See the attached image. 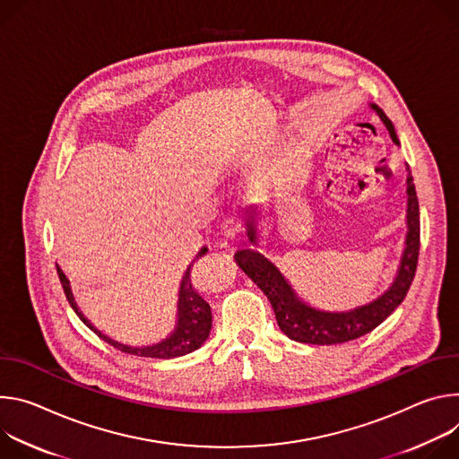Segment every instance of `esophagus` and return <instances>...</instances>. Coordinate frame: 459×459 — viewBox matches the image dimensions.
I'll use <instances>...</instances> for the list:
<instances>
[{
    "label": "esophagus",
    "mask_w": 459,
    "mask_h": 459,
    "mask_svg": "<svg viewBox=\"0 0 459 459\" xmlns=\"http://www.w3.org/2000/svg\"><path fill=\"white\" fill-rule=\"evenodd\" d=\"M244 230V221L238 213H233L230 217L224 219L222 222V233L228 237V238H235L237 235H240V231Z\"/></svg>",
    "instance_id": "1"
}]
</instances>
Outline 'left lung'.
I'll list each match as a JSON object with an SVG mask.
<instances>
[{
  "instance_id": "left-lung-1",
  "label": "left lung",
  "mask_w": 459,
  "mask_h": 459,
  "mask_svg": "<svg viewBox=\"0 0 459 459\" xmlns=\"http://www.w3.org/2000/svg\"><path fill=\"white\" fill-rule=\"evenodd\" d=\"M372 108L386 126L392 140L399 143L388 117L377 109V106ZM406 195H409V213H406L409 233H406V247L397 277L386 293L351 312L330 314L308 307L293 293L282 273L266 257H263L259 251L247 247L235 253L237 264L264 291L272 302L277 325L284 335L307 344H339L372 332L399 307L406 297V291L411 290L420 257V204L411 171L409 177H406ZM253 215H255V210H251L247 221V238L251 244H257V226Z\"/></svg>"
}]
</instances>
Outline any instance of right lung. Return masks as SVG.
<instances>
[{
  "instance_id": "add662e5",
  "label": "right lung",
  "mask_w": 459,
  "mask_h": 459,
  "mask_svg": "<svg viewBox=\"0 0 459 459\" xmlns=\"http://www.w3.org/2000/svg\"><path fill=\"white\" fill-rule=\"evenodd\" d=\"M208 253V247H202L196 255V261L200 257H204ZM193 264L187 268L182 284H180V299H178V323H177V330L171 333V337H168L166 341L152 344V346H127L122 342L113 341L111 337L104 335L101 332H98L85 317L83 314L78 310L76 302L73 299L71 288H69V281L65 277V273L62 272V268L58 266V275H60V282L64 286L65 297L71 304V308L76 312V316L83 321V325H87L100 339H104L106 342H109L111 346L118 348L120 351L131 353V355H140V358H155V359H171V358H178V355H186L191 353L193 350L200 348L204 344V341L208 339L210 332H212V308L210 304L204 300V297L200 295V291L196 290L193 277Z\"/></svg>"
}]
</instances>
